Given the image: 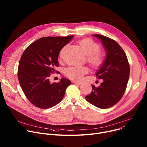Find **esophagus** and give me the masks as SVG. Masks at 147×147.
Wrapping results in <instances>:
<instances>
[{
	"label": "esophagus",
	"instance_id": "obj_1",
	"mask_svg": "<svg viewBox=\"0 0 147 147\" xmlns=\"http://www.w3.org/2000/svg\"><path fill=\"white\" fill-rule=\"evenodd\" d=\"M72 83L75 84H78V85H81L82 84L81 82H78V81H73Z\"/></svg>",
	"mask_w": 147,
	"mask_h": 147
}]
</instances>
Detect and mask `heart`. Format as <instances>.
<instances>
[{
    "label": "heart",
    "instance_id": "obj_1",
    "mask_svg": "<svg viewBox=\"0 0 147 147\" xmlns=\"http://www.w3.org/2000/svg\"><path fill=\"white\" fill-rule=\"evenodd\" d=\"M85 55L88 56V62L93 67H97L102 62L101 55L98 52L100 50L99 45L90 39H85L79 42ZM64 48L60 52V56H62ZM88 72V69L85 66H71L65 69V75L72 80L76 81L81 80L83 75Z\"/></svg>",
    "mask_w": 147,
    "mask_h": 147
}]
</instances>
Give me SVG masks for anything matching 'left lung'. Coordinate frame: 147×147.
Instances as JSON below:
<instances>
[{"instance_id": "left-lung-1", "label": "left lung", "mask_w": 147, "mask_h": 147, "mask_svg": "<svg viewBox=\"0 0 147 147\" xmlns=\"http://www.w3.org/2000/svg\"><path fill=\"white\" fill-rule=\"evenodd\" d=\"M92 36L102 43L106 56L96 72L98 78L103 81L98 88L92 85V91L85 99L99 108L106 109L115 105L125 92L129 76V65L125 53L116 41L98 34Z\"/></svg>"}]
</instances>
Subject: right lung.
<instances>
[{
    "instance_id": "add662e5",
    "label": "right lung",
    "mask_w": 147,
    "mask_h": 147,
    "mask_svg": "<svg viewBox=\"0 0 147 147\" xmlns=\"http://www.w3.org/2000/svg\"><path fill=\"white\" fill-rule=\"evenodd\" d=\"M44 37L30 44L19 61L18 76L20 85L28 99L42 109L52 108L63 98L65 90L71 82L62 78L57 83H51L49 77L59 66L61 49L73 38Z\"/></svg>"
}]
</instances>
